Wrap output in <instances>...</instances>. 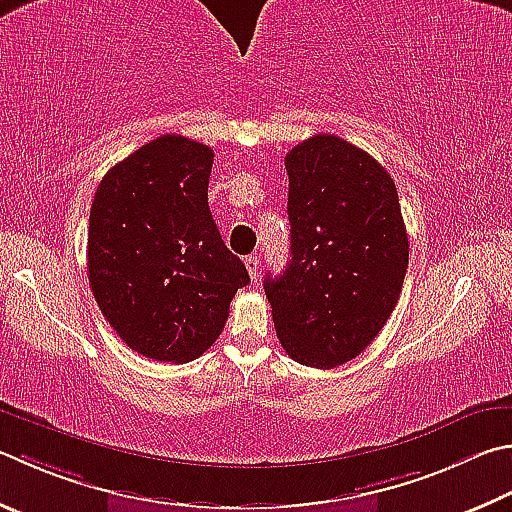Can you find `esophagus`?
<instances>
[{
  "instance_id": "1",
  "label": "esophagus",
  "mask_w": 512,
  "mask_h": 512,
  "mask_svg": "<svg viewBox=\"0 0 512 512\" xmlns=\"http://www.w3.org/2000/svg\"><path fill=\"white\" fill-rule=\"evenodd\" d=\"M244 264H246V271L250 275V280H257V277H259V257L257 255H248L244 259Z\"/></svg>"
}]
</instances>
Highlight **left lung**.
Returning a JSON list of instances; mask_svg holds the SVG:
<instances>
[{
  "label": "left lung",
  "mask_w": 512,
  "mask_h": 512,
  "mask_svg": "<svg viewBox=\"0 0 512 512\" xmlns=\"http://www.w3.org/2000/svg\"><path fill=\"white\" fill-rule=\"evenodd\" d=\"M291 262L266 275L277 338L295 362L331 369L371 345L392 315L410 241L392 176L333 134L286 154Z\"/></svg>",
  "instance_id": "left-lung-1"
}]
</instances>
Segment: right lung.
I'll return each mask as SVG.
<instances>
[{"instance_id": "add662e5", "label": "right lung", "mask_w": 512, "mask_h": 512, "mask_svg": "<svg viewBox=\"0 0 512 512\" xmlns=\"http://www.w3.org/2000/svg\"><path fill=\"white\" fill-rule=\"evenodd\" d=\"M212 161L208 145L165 134L111 167L96 190L89 286L120 340L145 358H199L250 282L208 208Z\"/></svg>"}]
</instances>
